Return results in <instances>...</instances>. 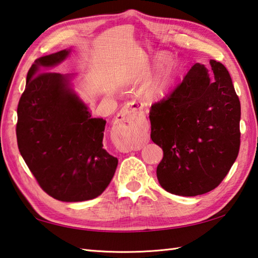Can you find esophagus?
I'll use <instances>...</instances> for the list:
<instances>
[{"label":"esophagus","mask_w":258,"mask_h":258,"mask_svg":"<svg viewBox=\"0 0 258 258\" xmlns=\"http://www.w3.org/2000/svg\"><path fill=\"white\" fill-rule=\"evenodd\" d=\"M143 112L142 103L130 102L121 109L116 117L113 125V142L118 150L123 152L137 151L141 149V145L133 135V124L135 117Z\"/></svg>","instance_id":"34e87169"}]
</instances>
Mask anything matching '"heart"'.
<instances>
[{
    "instance_id": "obj_1",
    "label": "heart",
    "mask_w": 258,
    "mask_h": 258,
    "mask_svg": "<svg viewBox=\"0 0 258 258\" xmlns=\"http://www.w3.org/2000/svg\"><path fill=\"white\" fill-rule=\"evenodd\" d=\"M180 69H181V66L177 61H173V62L168 63L167 66L163 69V72L160 73V75L155 82L154 87L157 92L163 91L166 89V87L171 85L177 77L178 73H180Z\"/></svg>"
}]
</instances>
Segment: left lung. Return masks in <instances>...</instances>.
<instances>
[{"instance_id": "1", "label": "left lung", "mask_w": 258, "mask_h": 258, "mask_svg": "<svg viewBox=\"0 0 258 258\" xmlns=\"http://www.w3.org/2000/svg\"><path fill=\"white\" fill-rule=\"evenodd\" d=\"M195 63L167 97L150 109L151 140L164 151L160 185L194 197L215 189L237 159L240 101L223 64Z\"/></svg>"}]
</instances>
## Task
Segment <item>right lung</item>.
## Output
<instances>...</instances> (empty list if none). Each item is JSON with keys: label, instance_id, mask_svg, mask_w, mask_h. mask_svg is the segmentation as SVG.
I'll return each mask as SVG.
<instances>
[{"label": "right lung", "instance_id": "add662e5", "mask_svg": "<svg viewBox=\"0 0 258 258\" xmlns=\"http://www.w3.org/2000/svg\"><path fill=\"white\" fill-rule=\"evenodd\" d=\"M41 56L27 74L18 103L17 142L40 186L61 202L97 198L109 185L118 159L103 148L106 120L91 113L71 87V76L40 72L68 56Z\"/></svg>", "mask_w": 258, "mask_h": 258}]
</instances>
